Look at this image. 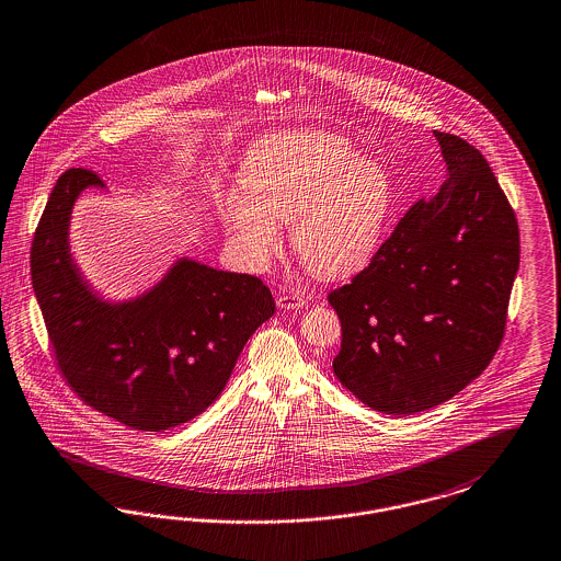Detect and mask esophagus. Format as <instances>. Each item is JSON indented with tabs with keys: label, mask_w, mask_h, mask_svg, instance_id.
<instances>
[{
	"label": "esophagus",
	"mask_w": 561,
	"mask_h": 561,
	"mask_svg": "<svg viewBox=\"0 0 561 561\" xmlns=\"http://www.w3.org/2000/svg\"><path fill=\"white\" fill-rule=\"evenodd\" d=\"M307 305L305 294H296V291H284L277 296V307L279 309H300Z\"/></svg>",
	"instance_id": "34e87169"
}]
</instances>
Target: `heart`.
Returning a JSON list of instances; mask_svg holds the SVG:
<instances>
[{"label": "heart", "mask_w": 561, "mask_h": 561, "mask_svg": "<svg viewBox=\"0 0 561 561\" xmlns=\"http://www.w3.org/2000/svg\"><path fill=\"white\" fill-rule=\"evenodd\" d=\"M248 192L227 194V240L250 270L267 267L291 224V247L317 277L340 279L365 270L380 248L394 206L386 167L360 157L344 135H271L244 160Z\"/></svg>", "instance_id": "1"}]
</instances>
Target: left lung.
I'll use <instances>...</instances> for the list:
<instances>
[{"label": "left lung", "instance_id": "obj_1", "mask_svg": "<svg viewBox=\"0 0 561 561\" xmlns=\"http://www.w3.org/2000/svg\"><path fill=\"white\" fill-rule=\"evenodd\" d=\"M434 137L448 171L440 192L328 294L342 325L334 374L388 415L445 403L489 367L519 267L516 213L486 158L459 135Z\"/></svg>", "mask_w": 561, "mask_h": 561}]
</instances>
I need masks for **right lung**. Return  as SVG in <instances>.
Here are the masks:
<instances>
[{"mask_svg":"<svg viewBox=\"0 0 561 561\" xmlns=\"http://www.w3.org/2000/svg\"><path fill=\"white\" fill-rule=\"evenodd\" d=\"M102 180L65 171L31 244V279L56 365L70 390L125 426H180L221 394L248 337L275 313L254 275L181 259L154 290L108 305L83 284L68 252L77 196Z\"/></svg>","mask_w":561,"mask_h":561,"instance_id":"right-lung-1","label":"right lung"}]
</instances>
